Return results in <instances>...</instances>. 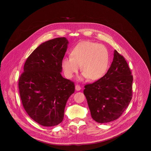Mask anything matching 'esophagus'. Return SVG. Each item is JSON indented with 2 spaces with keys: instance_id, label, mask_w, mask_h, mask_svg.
<instances>
[{
  "instance_id": "1",
  "label": "esophagus",
  "mask_w": 151,
  "mask_h": 151,
  "mask_svg": "<svg viewBox=\"0 0 151 151\" xmlns=\"http://www.w3.org/2000/svg\"><path fill=\"white\" fill-rule=\"evenodd\" d=\"M75 88H76V90H77V91H80V90H81V86H80V85H78V84L76 85Z\"/></svg>"
}]
</instances>
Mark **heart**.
Here are the masks:
<instances>
[{
    "label": "heart",
    "instance_id": "heart-1",
    "mask_svg": "<svg viewBox=\"0 0 151 151\" xmlns=\"http://www.w3.org/2000/svg\"><path fill=\"white\" fill-rule=\"evenodd\" d=\"M109 65V54L107 48L103 45L91 41L77 44L71 50L70 58H65L62 62V67L67 78H73L81 65L83 77L91 81L104 77Z\"/></svg>",
    "mask_w": 151,
    "mask_h": 151
}]
</instances>
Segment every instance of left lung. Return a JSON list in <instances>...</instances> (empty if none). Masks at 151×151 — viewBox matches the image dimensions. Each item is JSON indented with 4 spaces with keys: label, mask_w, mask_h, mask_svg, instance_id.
<instances>
[{
    "label": "left lung",
    "mask_w": 151,
    "mask_h": 151,
    "mask_svg": "<svg viewBox=\"0 0 151 151\" xmlns=\"http://www.w3.org/2000/svg\"><path fill=\"white\" fill-rule=\"evenodd\" d=\"M133 77L129 65L116 50L106 74L98 81L84 86L92 118L99 123L117 119L132 99Z\"/></svg>",
    "instance_id": "1"
}]
</instances>
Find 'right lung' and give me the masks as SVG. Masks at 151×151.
<instances>
[{"label":"right lung","mask_w":151,"mask_h":151,"mask_svg":"<svg viewBox=\"0 0 151 151\" xmlns=\"http://www.w3.org/2000/svg\"><path fill=\"white\" fill-rule=\"evenodd\" d=\"M68 43L61 37L41 44L27 58L19 78L23 107L32 120L45 127L63 121L66 102L75 91L74 83L60 73Z\"/></svg>","instance_id":"1"}]
</instances>
